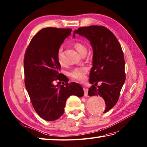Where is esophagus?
<instances>
[{
    "label": "esophagus",
    "instance_id": "34e87169",
    "mask_svg": "<svg viewBox=\"0 0 147 147\" xmlns=\"http://www.w3.org/2000/svg\"><path fill=\"white\" fill-rule=\"evenodd\" d=\"M83 90L84 91V96H88V88L86 86H84L83 87Z\"/></svg>",
    "mask_w": 147,
    "mask_h": 147
}]
</instances>
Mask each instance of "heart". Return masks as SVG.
Here are the masks:
<instances>
[{
    "mask_svg": "<svg viewBox=\"0 0 147 147\" xmlns=\"http://www.w3.org/2000/svg\"><path fill=\"white\" fill-rule=\"evenodd\" d=\"M74 48L78 51V53L80 54L86 53L87 48L86 46L81 42H76L74 44ZM62 52L63 49L59 48L57 51V61L59 62V64L63 66L64 64V62L62 58ZM88 72V69L86 67H75L73 69L71 70L69 73V76L71 79L79 81H83L86 79V74Z\"/></svg>",
    "mask_w": 147,
    "mask_h": 147,
    "instance_id": "obj_1",
    "label": "heart"
}]
</instances>
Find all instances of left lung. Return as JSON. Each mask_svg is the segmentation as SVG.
<instances>
[{
	"mask_svg": "<svg viewBox=\"0 0 147 147\" xmlns=\"http://www.w3.org/2000/svg\"><path fill=\"white\" fill-rule=\"evenodd\" d=\"M85 37L93 47V67L90 73V96L102 97L106 104L103 113L114 107L118 100L125 81V59L121 47L115 36L104 26L81 27L75 34ZM100 82L102 84L95 86Z\"/></svg>",
	"mask_w": 147,
	"mask_h": 147,
	"instance_id": "1",
	"label": "left lung"
}]
</instances>
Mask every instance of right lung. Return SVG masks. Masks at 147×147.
<instances>
[{
    "mask_svg": "<svg viewBox=\"0 0 147 147\" xmlns=\"http://www.w3.org/2000/svg\"><path fill=\"white\" fill-rule=\"evenodd\" d=\"M71 31V29L56 27L42 29L32 37L25 53L26 90L35 111L46 121L56 120L63 115L68 97L84 95L83 88L77 83L53 84L57 79L67 80L66 76L59 73L61 65L57 54Z\"/></svg>",
    "mask_w": 147,
    "mask_h": 147,
    "instance_id": "obj_1",
    "label": "right lung"
}]
</instances>
